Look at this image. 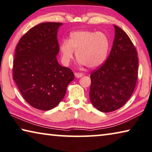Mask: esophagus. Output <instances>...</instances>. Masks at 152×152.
Masks as SVG:
<instances>
[{
  "label": "esophagus",
  "instance_id": "1",
  "mask_svg": "<svg viewBox=\"0 0 152 152\" xmlns=\"http://www.w3.org/2000/svg\"><path fill=\"white\" fill-rule=\"evenodd\" d=\"M83 76V73H79V72H76L75 73V76L76 78H80V77H82Z\"/></svg>",
  "mask_w": 152,
  "mask_h": 152
}]
</instances>
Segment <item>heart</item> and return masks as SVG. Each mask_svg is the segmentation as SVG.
<instances>
[{"mask_svg":"<svg viewBox=\"0 0 152 152\" xmlns=\"http://www.w3.org/2000/svg\"><path fill=\"white\" fill-rule=\"evenodd\" d=\"M80 65L91 69L101 66L107 58L110 40L105 33L91 31H79L71 33L69 42L63 41L60 46L62 60L68 64L73 59L74 51Z\"/></svg>","mask_w":152,"mask_h":152,"instance_id":"obj_1","label":"heart"}]
</instances>
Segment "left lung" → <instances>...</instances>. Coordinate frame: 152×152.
I'll return each instance as SVG.
<instances>
[{
    "label": "left lung",
    "mask_w": 152,
    "mask_h": 152,
    "mask_svg": "<svg viewBox=\"0 0 152 152\" xmlns=\"http://www.w3.org/2000/svg\"><path fill=\"white\" fill-rule=\"evenodd\" d=\"M114 27L115 39L109 56L90 76L91 102L104 113L114 111L125 104L138 80L137 49L125 31Z\"/></svg>",
    "instance_id": "1"
}]
</instances>
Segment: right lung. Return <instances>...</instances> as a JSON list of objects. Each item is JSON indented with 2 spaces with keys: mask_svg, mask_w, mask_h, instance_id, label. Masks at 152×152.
<instances>
[{
  "mask_svg": "<svg viewBox=\"0 0 152 152\" xmlns=\"http://www.w3.org/2000/svg\"><path fill=\"white\" fill-rule=\"evenodd\" d=\"M60 22L36 25L20 38L15 51L13 79L22 97L35 108L53 109L74 79L71 69L58 64L57 40Z\"/></svg>",
  "mask_w": 152,
  "mask_h": 152,
  "instance_id": "right-lung-1",
  "label": "right lung"
}]
</instances>
